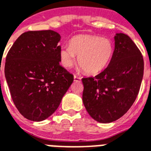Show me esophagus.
<instances>
[{
  "label": "esophagus",
  "mask_w": 151,
  "mask_h": 151,
  "mask_svg": "<svg viewBox=\"0 0 151 151\" xmlns=\"http://www.w3.org/2000/svg\"><path fill=\"white\" fill-rule=\"evenodd\" d=\"M74 81L75 82H81V78L78 77L76 76H74Z\"/></svg>",
  "instance_id": "1"
}]
</instances>
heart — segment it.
I'll list each match as a JSON object with an SVG mask.
<instances>
[{
	"label": "heart",
	"instance_id": "heart-1",
	"mask_svg": "<svg viewBox=\"0 0 151 151\" xmlns=\"http://www.w3.org/2000/svg\"><path fill=\"white\" fill-rule=\"evenodd\" d=\"M114 54L113 42L94 35H79L73 37L70 46L61 48L60 58L62 65L71 68L76 56L82 69L89 75H96L107 67Z\"/></svg>",
	"mask_w": 151,
	"mask_h": 151
}]
</instances>
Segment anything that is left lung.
I'll use <instances>...</instances> for the list:
<instances>
[{
    "mask_svg": "<svg viewBox=\"0 0 151 151\" xmlns=\"http://www.w3.org/2000/svg\"><path fill=\"white\" fill-rule=\"evenodd\" d=\"M144 63L129 36L117 33L109 65L95 77L83 78V102L90 116L101 123L116 121L129 111L139 91Z\"/></svg>",
    "mask_w": 151,
    "mask_h": 151,
    "instance_id": "8db88e82",
    "label": "left lung"
}]
</instances>
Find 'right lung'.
<instances>
[{"mask_svg": "<svg viewBox=\"0 0 151 151\" xmlns=\"http://www.w3.org/2000/svg\"><path fill=\"white\" fill-rule=\"evenodd\" d=\"M60 40L53 30L28 31L15 40L6 57L4 75L12 101L31 121L50 117L74 80L60 65Z\"/></svg>", "mask_w": 151, "mask_h": 151, "instance_id": "1", "label": "right lung"}]
</instances>
